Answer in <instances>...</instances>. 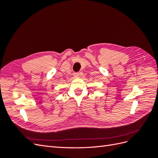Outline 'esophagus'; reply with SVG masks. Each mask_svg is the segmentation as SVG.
Listing matches in <instances>:
<instances>
[{"instance_id": "obj_1", "label": "esophagus", "mask_w": 158, "mask_h": 158, "mask_svg": "<svg viewBox=\"0 0 158 158\" xmlns=\"http://www.w3.org/2000/svg\"><path fill=\"white\" fill-rule=\"evenodd\" d=\"M74 76L75 78H79L80 77V74H79V73H76L74 74Z\"/></svg>"}]
</instances>
